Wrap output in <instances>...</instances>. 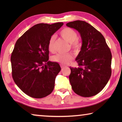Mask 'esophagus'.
I'll list each match as a JSON object with an SVG mask.
<instances>
[{"label": "esophagus", "mask_w": 122, "mask_h": 122, "mask_svg": "<svg viewBox=\"0 0 122 122\" xmlns=\"http://www.w3.org/2000/svg\"><path fill=\"white\" fill-rule=\"evenodd\" d=\"M60 66H61V67L62 68H65V67H67V66L64 65H62V64H61V65H60Z\"/></svg>", "instance_id": "1"}]
</instances>
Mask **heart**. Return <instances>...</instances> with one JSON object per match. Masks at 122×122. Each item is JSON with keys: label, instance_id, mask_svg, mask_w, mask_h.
<instances>
[{"label": "heart", "instance_id": "heart-1", "mask_svg": "<svg viewBox=\"0 0 122 122\" xmlns=\"http://www.w3.org/2000/svg\"><path fill=\"white\" fill-rule=\"evenodd\" d=\"M60 34L62 37L67 42L71 43V46L75 50L79 49L80 45L77 39V34L75 30L69 27L64 28L61 30ZM55 40V36H52L49 39L48 43V49L49 51L53 53L54 51V42ZM73 58V54L71 52L66 53H58L54 55L52 59L54 61L57 63L66 64Z\"/></svg>", "mask_w": 122, "mask_h": 122}]
</instances>
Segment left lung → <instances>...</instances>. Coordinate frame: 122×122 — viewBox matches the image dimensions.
Wrapping results in <instances>:
<instances>
[{
  "mask_svg": "<svg viewBox=\"0 0 122 122\" xmlns=\"http://www.w3.org/2000/svg\"><path fill=\"white\" fill-rule=\"evenodd\" d=\"M66 26L77 30L82 41L75 60L78 67H71L69 76L71 88L78 95L88 97L99 93L111 75L110 49L103 35L88 22H69Z\"/></svg>",
  "mask_w": 122,
  "mask_h": 122,
  "instance_id": "obj_1",
  "label": "left lung"
}]
</instances>
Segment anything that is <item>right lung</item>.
I'll return each mask as SVG.
<instances>
[{
  "mask_svg": "<svg viewBox=\"0 0 122 122\" xmlns=\"http://www.w3.org/2000/svg\"><path fill=\"white\" fill-rule=\"evenodd\" d=\"M63 25L36 24L16 41L11 57L12 77L29 96L41 98L53 92L61 67L57 62L48 61V43Z\"/></svg>",
  "mask_w": 122,
  "mask_h": 122,
  "instance_id": "obj_1",
  "label": "right lung"
}]
</instances>
